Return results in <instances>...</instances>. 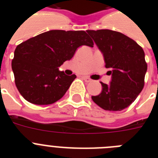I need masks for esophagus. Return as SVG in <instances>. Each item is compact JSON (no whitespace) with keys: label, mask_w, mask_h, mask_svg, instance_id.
Wrapping results in <instances>:
<instances>
[{"label":"esophagus","mask_w":158,"mask_h":158,"mask_svg":"<svg viewBox=\"0 0 158 158\" xmlns=\"http://www.w3.org/2000/svg\"><path fill=\"white\" fill-rule=\"evenodd\" d=\"M83 79H84V80H85V81L86 82H90V81H92V79H91V78L88 77L84 76V77H83Z\"/></svg>","instance_id":"1"}]
</instances>
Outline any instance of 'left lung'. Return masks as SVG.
Instances as JSON below:
<instances>
[{
    "mask_svg": "<svg viewBox=\"0 0 158 158\" xmlns=\"http://www.w3.org/2000/svg\"><path fill=\"white\" fill-rule=\"evenodd\" d=\"M111 70L109 85L100 82L102 92L92 99L107 111H122L131 105L144 87L147 64L143 49L132 39L115 31L88 30Z\"/></svg>",
    "mask_w": 158,
    "mask_h": 158,
    "instance_id": "1",
    "label": "left lung"
}]
</instances>
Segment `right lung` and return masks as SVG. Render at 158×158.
Masks as SVG:
<instances>
[{"label":"right lung","instance_id":"right-lung-1","mask_svg":"<svg viewBox=\"0 0 158 158\" xmlns=\"http://www.w3.org/2000/svg\"><path fill=\"white\" fill-rule=\"evenodd\" d=\"M93 47L85 31L51 30L16 47L12 69L18 91L38 105L51 104L65 95L77 76H68L58 67L70 60L81 46Z\"/></svg>","mask_w":158,"mask_h":158}]
</instances>
